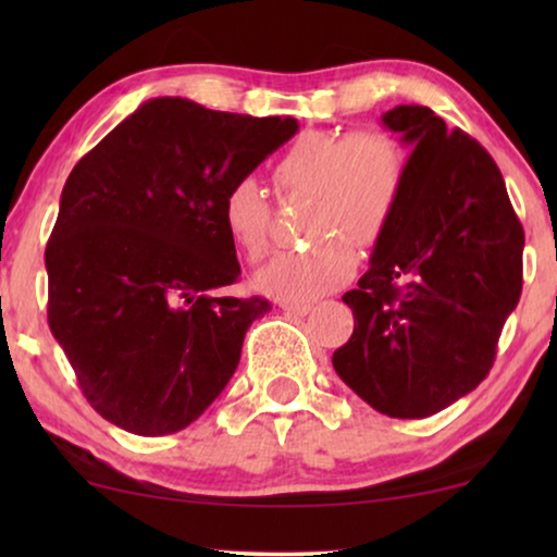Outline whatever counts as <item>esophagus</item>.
Masks as SVG:
<instances>
[{
    "instance_id": "obj_1",
    "label": "esophagus",
    "mask_w": 557,
    "mask_h": 557,
    "mask_svg": "<svg viewBox=\"0 0 557 557\" xmlns=\"http://www.w3.org/2000/svg\"><path fill=\"white\" fill-rule=\"evenodd\" d=\"M278 307L292 317H307L311 311V304H304V301H281Z\"/></svg>"
}]
</instances>
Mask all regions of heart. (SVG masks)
<instances>
[{"label": "heart", "mask_w": 557, "mask_h": 557, "mask_svg": "<svg viewBox=\"0 0 557 557\" xmlns=\"http://www.w3.org/2000/svg\"><path fill=\"white\" fill-rule=\"evenodd\" d=\"M406 151L383 132H304L273 164L284 195L299 193L307 246L273 256L256 273V286L278 301H311L352 276L351 243L370 248L383 238L406 187ZM220 218L233 246L248 261H261L271 243V205L253 177L225 189Z\"/></svg>", "instance_id": "1"}]
</instances>
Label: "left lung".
Returning <instances> with one entry per match:
<instances>
[{
  "mask_svg": "<svg viewBox=\"0 0 557 557\" xmlns=\"http://www.w3.org/2000/svg\"><path fill=\"white\" fill-rule=\"evenodd\" d=\"M383 126L413 147L391 227L342 301L355 332L337 375L380 413L429 418L490 372L522 294L524 233L499 166L429 106H395Z\"/></svg>",
  "mask_w": 557,
  "mask_h": 557,
  "instance_id": "left-lung-1",
  "label": "left lung"
}]
</instances>
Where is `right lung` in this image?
<instances>
[{
  "mask_svg": "<svg viewBox=\"0 0 557 557\" xmlns=\"http://www.w3.org/2000/svg\"><path fill=\"white\" fill-rule=\"evenodd\" d=\"M296 132L164 96L73 166L45 248L48 322L106 421L166 436L225 391L271 304L220 294L240 276L220 205Z\"/></svg>",
  "mask_w": 557,
  "mask_h": 557,
  "instance_id": "add662e5",
  "label": "right lung"
}]
</instances>
